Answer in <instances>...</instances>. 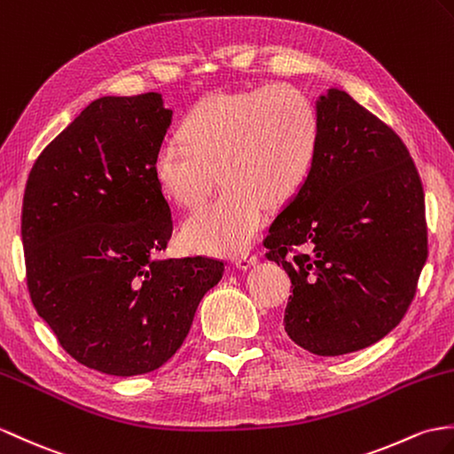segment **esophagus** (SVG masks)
<instances>
[{
    "label": "esophagus",
    "instance_id": "34e87169",
    "mask_svg": "<svg viewBox=\"0 0 454 454\" xmlns=\"http://www.w3.org/2000/svg\"><path fill=\"white\" fill-rule=\"evenodd\" d=\"M236 267L239 269V270H247V269H251V267H255L257 265V257L255 255H239V257H236Z\"/></svg>",
    "mask_w": 454,
    "mask_h": 454
}]
</instances>
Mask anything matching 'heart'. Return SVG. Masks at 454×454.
<instances>
[{
    "label": "heart",
    "mask_w": 454,
    "mask_h": 454,
    "mask_svg": "<svg viewBox=\"0 0 454 454\" xmlns=\"http://www.w3.org/2000/svg\"><path fill=\"white\" fill-rule=\"evenodd\" d=\"M179 135L154 156V179L177 207L201 205L179 230L187 251L234 257L251 247L265 210L286 205L308 182L319 154V115L292 84L218 92L189 110Z\"/></svg>",
    "instance_id": "obj_1"
}]
</instances>
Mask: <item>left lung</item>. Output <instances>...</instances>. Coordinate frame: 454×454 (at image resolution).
Wrapping results in <instances>:
<instances>
[{
  "mask_svg": "<svg viewBox=\"0 0 454 454\" xmlns=\"http://www.w3.org/2000/svg\"><path fill=\"white\" fill-rule=\"evenodd\" d=\"M315 110L317 160L265 247L292 280L284 331L311 354L342 356L381 340L414 300L427 259L424 189L400 137L350 94L329 89Z\"/></svg>",
  "mask_w": 454,
  "mask_h": 454,
  "instance_id": "8db88e82",
  "label": "left lung"
}]
</instances>
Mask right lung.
<instances>
[{
    "label": "right lung",
    "mask_w": 454,
    "mask_h": 454,
    "mask_svg": "<svg viewBox=\"0 0 454 454\" xmlns=\"http://www.w3.org/2000/svg\"><path fill=\"white\" fill-rule=\"evenodd\" d=\"M172 114L158 92L97 98L42 151L25 187L30 300L63 350L114 377L170 360L224 275L223 261L156 257L172 236L154 179Z\"/></svg>",
    "instance_id": "obj_1"
}]
</instances>
